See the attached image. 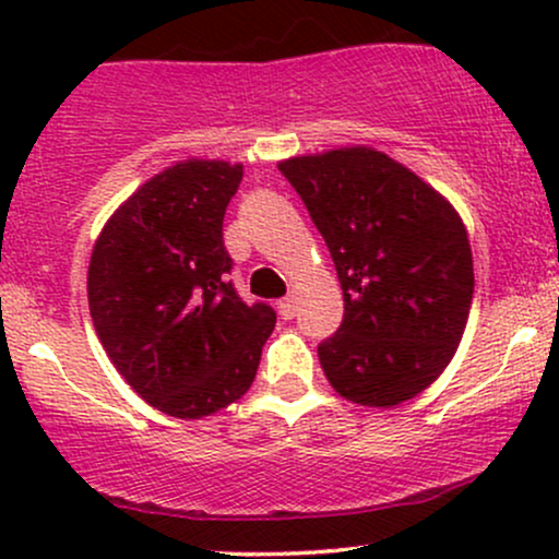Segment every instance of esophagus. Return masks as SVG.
Here are the masks:
<instances>
[{
    "label": "esophagus",
    "instance_id": "esophagus-1",
    "mask_svg": "<svg viewBox=\"0 0 559 559\" xmlns=\"http://www.w3.org/2000/svg\"><path fill=\"white\" fill-rule=\"evenodd\" d=\"M278 312H281V318H284V320H292L294 316H297V297H294V294H288L286 299H281L278 301Z\"/></svg>",
    "mask_w": 559,
    "mask_h": 559
}]
</instances>
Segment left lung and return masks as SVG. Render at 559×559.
<instances>
[{
  "label": "left lung",
  "mask_w": 559,
  "mask_h": 559,
  "mask_svg": "<svg viewBox=\"0 0 559 559\" xmlns=\"http://www.w3.org/2000/svg\"><path fill=\"white\" fill-rule=\"evenodd\" d=\"M325 239L344 320L318 346L344 400L394 407L444 373L473 301L463 217L433 186L373 146L278 163Z\"/></svg>",
  "instance_id": "1"
}]
</instances>
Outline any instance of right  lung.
<instances>
[{
  "label": "right lung",
  "instance_id": "right-lung-1",
  "mask_svg": "<svg viewBox=\"0 0 559 559\" xmlns=\"http://www.w3.org/2000/svg\"><path fill=\"white\" fill-rule=\"evenodd\" d=\"M243 165L183 159L141 183L102 228L88 310L110 362L144 402L181 420L228 407L252 386L271 305L228 281L223 215Z\"/></svg>",
  "mask_w": 559,
  "mask_h": 559
}]
</instances>
